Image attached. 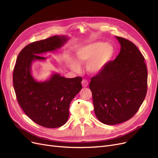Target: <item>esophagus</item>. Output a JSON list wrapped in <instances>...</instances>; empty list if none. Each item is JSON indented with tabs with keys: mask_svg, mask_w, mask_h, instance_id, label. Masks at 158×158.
Listing matches in <instances>:
<instances>
[{
	"mask_svg": "<svg viewBox=\"0 0 158 158\" xmlns=\"http://www.w3.org/2000/svg\"><path fill=\"white\" fill-rule=\"evenodd\" d=\"M88 81L86 80V79H83V80H82V86L84 87V88H85V87H87L88 85Z\"/></svg>",
	"mask_w": 158,
	"mask_h": 158,
	"instance_id": "34e87169",
	"label": "esophagus"
}]
</instances>
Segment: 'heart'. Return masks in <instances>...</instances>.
<instances>
[{
	"instance_id": "heart-1",
	"label": "heart",
	"mask_w": 158,
	"mask_h": 158,
	"mask_svg": "<svg viewBox=\"0 0 158 158\" xmlns=\"http://www.w3.org/2000/svg\"><path fill=\"white\" fill-rule=\"evenodd\" d=\"M113 47L103 42L94 44L81 47L76 51V59L80 63H88L87 69L92 74L101 72L113 55ZM70 66L73 70H78L79 65L73 60H70Z\"/></svg>"
}]
</instances>
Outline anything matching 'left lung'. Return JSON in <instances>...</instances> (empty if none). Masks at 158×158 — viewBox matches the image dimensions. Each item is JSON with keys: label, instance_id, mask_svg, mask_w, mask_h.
<instances>
[{"label": "left lung", "instance_id": "1", "mask_svg": "<svg viewBox=\"0 0 158 158\" xmlns=\"http://www.w3.org/2000/svg\"><path fill=\"white\" fill-rule=\"evenodd\" d=\"M121 51L116 59L91 78L94 112L109 125L125 122L138 111L147 93L144 57L132 42L116 37Z\"/></svg>", "mask_w": 158, "mask_h": 158}]
</instances>
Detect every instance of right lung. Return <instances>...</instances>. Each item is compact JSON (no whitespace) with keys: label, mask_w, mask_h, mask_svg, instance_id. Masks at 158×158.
Instances as JSON below:
<instances>
[{"label":"right lung","mask_w":158,"mask_h":158,"mask_svg":"<svg viewBox=\"0 0 158 158\" xmlns=\"http://www.w3.org/2000/svg\"><path fill=\"white\" fill-rule=\"evenodd\" d=\"M67 40L55 35L30 44L19 53L14 69L13 84L19 105L33 122L46 128H58L67 121L70 103L82 88V78L54 74L49 80L38 82L31 74V63L45 60L37 55L59 49Z\"/></svg>","instance_id":"right-lung-1"}]
</instances>
